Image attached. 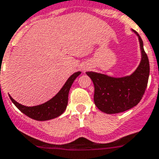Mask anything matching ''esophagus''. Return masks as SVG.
<instances>
[{"label": "esophagus", "instance_id": "34e87169", "mask_svg": "<svg viewBox=\"0 0 159 159\" xmlns=\"http://www.w3.org/2000/svg\"><path fill=\"white\" fill-rule=\"evenodd\" d=\"M88 68H89V67H87V66H86V67H82V69H83V71H84V72H86L87 70H88Z\"/></svg>", "mask_w": 159, "mask_h": 159}]
</instances>
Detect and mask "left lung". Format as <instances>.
Masks as SVG:
<instances>
[{
	"label": "left lung",
	"instance_id": "8db88e82",
	"mask_svg": "<svg viewBox=\"0 0 159 159\" xmlns=\"http://www.w3.org/2000/svg\"><path fill=\"white\" fill-rule=\"evenodd\" d=\"M132 31L139 39L141 60L130 75L116 77L100 72H86L94 84L95 105L104 113L117 114L133 108L140 102L147 87L149 77L148 56L140 36L134 30Z\"/></svg>",
	"mask_w": 159,
	"mask_h": 159
}]
</instances>
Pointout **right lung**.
Returning <instances> with one entry per match:
<instances>
[{"instance_id": "right-lung-1", "label": "right lung", "mask_w": 159, "mask_h": 159, "mask_svg": "<svg viewBox=\"0 0 159 159\" xmlns=\"http://www.w3.org/2000/svg\"><path fill=\"white\" fill-rule=\"evenodd\" d=\"M82 72H77L71 75L69 78L65 82V84L60 89V91L49 101L43 104L34 106H25L20 104L9 96L14 105L25 116L30 118L39 121L49 120L52 119L57 118L65 111L67 106L68 93L72 83Z\"/></svg>"}]
</instances>
